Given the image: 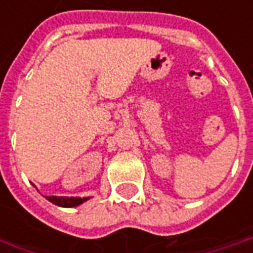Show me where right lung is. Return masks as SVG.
<instances>
[{
    "label": "right lung",
    "mask_w": 253,
    "mask_h": 253,
    "mask_svg": "<svg viewBox=\"0 0 253 253\" xmlns=\"http://www.w3.org/2000/svg\"><path fill=\"white\" fill-rule=\"evenodd\" d=\"M49 202L55 205L63 206V208H73V206L82 205L88 198H80V197H47Z\"/></svg>",
    "instance_id": "right-lung-1"
}]
</instances>
